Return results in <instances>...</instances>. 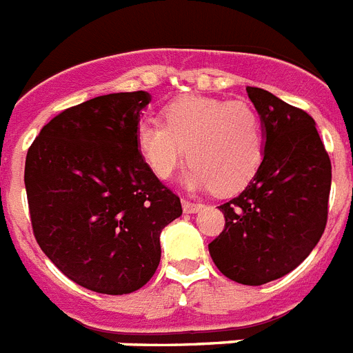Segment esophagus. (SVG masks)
I'll return each instance as SVG.
<instances>
[{"mask_svg":"<svg viewBox=\"0 0 353 353\" xmlns=\"http://www.w3.org/2000/svg\"><path fill=\"white\" fill-rule=\"evenodd\" d=\"M201 210V204L197 203H192L188 199H183V212L185 213H195Z\"/></svg>","mask_w":353,"mask_h":353,"instance_id":"1","label":"esophagus"}]
</instances>
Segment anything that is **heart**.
I'll list each match as a JSON object with an SVG mask.
<instances>
[{
    "label": "heart",
    "instance_id": "b5f03b06",
    "mask_svg": "<svg viewBox=\"0 0 353 353\" xmlns=\"http://www.w3.org/2000/svg\"><path fill=\"white\" fill-rule=\"evenodd\" d=\"M136 147L154 176L168 179L188 156L183 183L190 190H241L263 161L265 136L248 102L181 97L163 109V121L141 120Z\"/></svg>",
    "mask_w": 353,
    "mask_h": 353
}]
</instances>
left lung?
<instances>
[{
	"mask_svg": "<svg viewBox=\"0 0 353 353\" xmlns=\"http://www.w3.org/2000/svg\"><path fill=\"white\" fill-rule=\"evenodd\" d=\"M245 91L262 121L263 161L244 190L219 206L226 226L208 250L224 276L262 285L298 268L321 239L332 165L312 117L265 90Z\"/></svg>",
	"mask_w": 353,
	"mask_h": 353,
	"instance_id": "1",
	"label": "left lung"
}]
</instances>
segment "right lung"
<instances>
[{
    "mask_svg": "<svg viewBox=\"0 0 353 353\" xmlns=\"http://www.w3.org/2000/svg\"><path fill=\"white\" fill-rule=\"evenodd\" d=\"M147 91L111 93L62 111L26 154L25 186L37 244L70 280L129 294L161 259L159 235L181 201L136 147Z\"/></svg>",
    "mask_w": 353,
    "mask_h": 353,
    "instance_id": "obj_1",
    "label": "right lung"
}]
</instances>
